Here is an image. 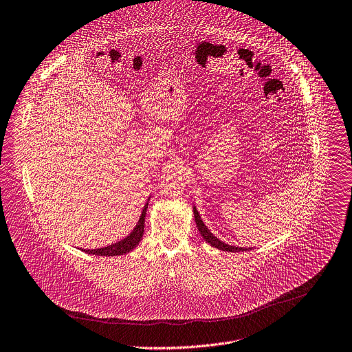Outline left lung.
I'll list each match as a JSON object with an SVG mask.
<instances>
[{"label": "left lung", "instance_id": "1", "mask_svg": "<svg viewBox=\"0 0 352 352\" xmlns=\"http://www.w3.org/2000/svg\"><path fill=\"white\" fill-rule=\"evenodd\" d=\"M192 213H194V219H195V224L198 227V231L199 234L202 235V238L213 248L219 249V250H223V252H246V250H252V248H241V246H232V245H228L223 241H220L217 236H214L210 230L205 226V223L202 221L195 205H192Z\"/></svg>", "mask_w": 352, "mask_h": 352}]
</instances>
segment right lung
Segmentation results:
<instances>
[{
	"instance_id": "obj_1",
	"label": "right lung",
	"mask_w": 352,
	"mask_h": 352,
	"mask_svg": "<svg viewBox=\"0 0 352 352\" xmlns=\"http://www.w3.org/2000/svg\"><path fill=\"white\" fill-rule=\"evenodd\" d=\"M151 197H148L146 205L143 206L142 214L139 217L138 224L135 226V228L132 230V232L129 235H126L125 238H122L118 242H114L111 245H107L104 248H98V249H81L88 254H96V256H121L125 253H129L131 250H133L139 242L143 238V232H144V219H146V212L148 208V201Z\"/></svg>"
}]
</instances>
